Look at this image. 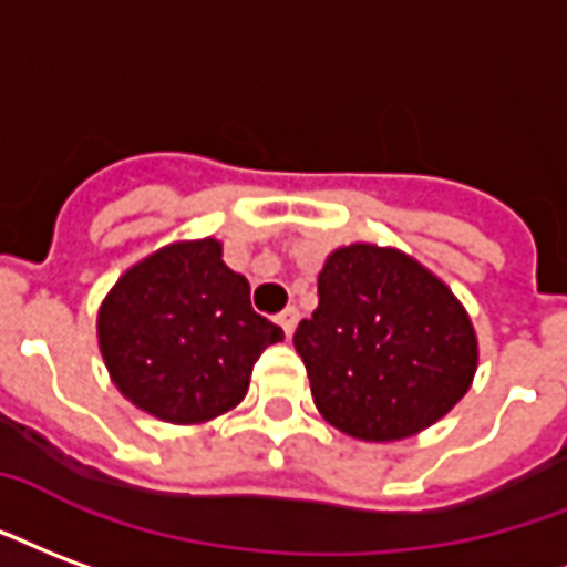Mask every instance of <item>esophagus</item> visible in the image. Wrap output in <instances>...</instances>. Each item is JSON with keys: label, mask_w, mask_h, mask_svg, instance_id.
Wrapping results in <instances>:
<instances>
[{"label": "esophagus", "mask_w": 567, "mask_h": 567, "mask_svg": "<svg viewBox=\"0 0 567 567\" xmlns=\"http://www.w3.org/2000/svg\"><path fill=\"white\" fill-rule=\"evenodd\" d=\"M276 321H279V327L285 330V337H291V333H295L297 321H300V312H297L295 306H288V309H282V312L276 316Z\"/></svg>", "instance_id": "1"}]
</instances>
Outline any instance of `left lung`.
<instances>
[{"label": "left lung", "instance_id": "1", "mask_svg": "<svg viewBox=\"0 0 567 567\" xmlns=\"http://www.w3.org/2000/svg\"><path fill=\"white\" fill-rule=\"evenodd\" d=\"M295 348L318 412L363 442L433 426L477 369L475 327L454 291L405 251L369 243L327 255Z\"/></svg>", "mask_w": 567, "mask_h": 567}]
</instances>
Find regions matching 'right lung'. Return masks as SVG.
Listing matches in <instances>:
<instances>
[{
	"mask_svg": "<svg viewBox=\"0 0 567 567\" xmlns=\"http://www.w3.org/2000/svg\"><path fill=\"white\" fill-rule=\"evenodd\" d=\"M276 327L251 309L249 282L221 261V243H171L120 276L99 309V348L113 384L167 423H204L249 390Z\"/></svg>",
	"mask_w": 567,
	"mask_h": 567,
	"instance_id": "add662e5",
	"label": "right lung"
}]
</instances>
